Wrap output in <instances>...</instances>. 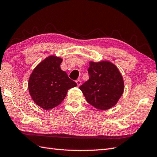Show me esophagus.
<instances>
[{
    "label": "esophagus",
    "instance_id": "obj_1",
    "mask_svg": "<svg viewBox=\"0 0 157 157\" xmlns=\"http://www.w3.org/2000/svg\"><path fill=\"white\" fill-rule=\"evenodd\" d=\"M81 83H82V82H81V80H79V79L76 80V84H77V85H78V86H79L81 85Z\"/></svg>",
    "mask_w": 157,
    "mask_h": 157
}]
</instances>
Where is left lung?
<instances>
[{
	"label": "left lung",
	"mask_w": 157,
	"mask_h": 157,
	"mask_svg": "<svg viewBox=\"0 0 157 157\" xmlns=\"http://www.w3.org/2000/svg\"><path fill=\"white\" fill-rule=\"evenodd\" d=\"M89 79L79 86L86 101L99 110H107L117 104L124 90L122 75L108 60L89 62Z\"/></svg>",
	"instance_id": "left-lung-1"
}]
</instances>
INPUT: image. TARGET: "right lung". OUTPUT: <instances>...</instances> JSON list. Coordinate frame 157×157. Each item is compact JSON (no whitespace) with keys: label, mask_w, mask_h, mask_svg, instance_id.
Masks as SVG:
<instances>
[{"label":"right lung","mask_w":157,"mask_h":157,"mask_svg":"<svg viewBox=\"0 0 157 157\" xmlns=\"http://www.w3.org/2000/svg\"><path fill=\"white\" fill-rule=\"evenodd\" d=\"M62 62L61 58L50 55L35 67L29 77L28 88L32 99L45 110L60 105L69 89L77 86L60 69Z\"/></svg>","instance_id":"add662e5"}]
</instances>
